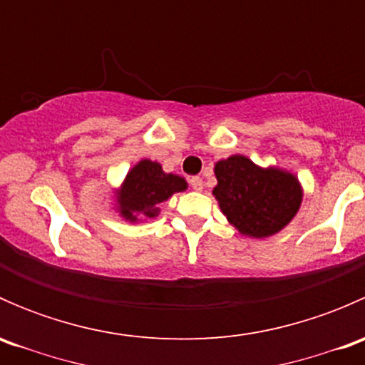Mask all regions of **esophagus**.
<instances>
[{
    "instance_id": "34e87169",
    "label": "esophagus",
    "mask_w": 365,
    "mask_h": 365,
    "mask_svg": "<svg viewBox=\"0 0 365 365\" xmlns=\"http://www.w3.org/2000/svg\"><path fill=\"white\" fill-rule=\"evenodd\" d=\"M190 187H192L194 190H197V192H200V190H203L205 183H203V180L200 178V176H194V178H190Z\"/></svg>"
}]
</instances>
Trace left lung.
<instances>
[{"mask_svg": "<svg viewBox=\"0 0 365 365\" xmlns=\"http://www.w3.org/2000/svg\"><path fill=\"white\" fill-rule=\"evenodd\" d=\"M220 212L235 230L251 238H268L284 230L300 210V182L277 165H261L245 155H231L213 168Z\"/></svg>", "mask_w": 365, "mask_h": 365, "instance_id": "left-lung-1", "label": "left lung"}]
</instances>
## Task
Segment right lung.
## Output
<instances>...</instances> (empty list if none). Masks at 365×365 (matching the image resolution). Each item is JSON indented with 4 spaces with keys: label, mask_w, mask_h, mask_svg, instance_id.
I'll return each instance as SVG.
<instances>
[{
    "label": "right lung",
    "mask_w": 365,
    "mask_h": 365,
    "mask_svg": "<svg viewBox=\"0 0 365 365\" xmlns=\"http://www.w3.org/2000/svg\"><path fill=\"white\" fill-rule=\"evenodd\" d=\"M187 190L183 176L164 173L159 162L139 160L114 190V208L128 222H141L159 215L160 205L173 194Z\"/></svg>",
    "instance_id": "1"
}]
</instances>
